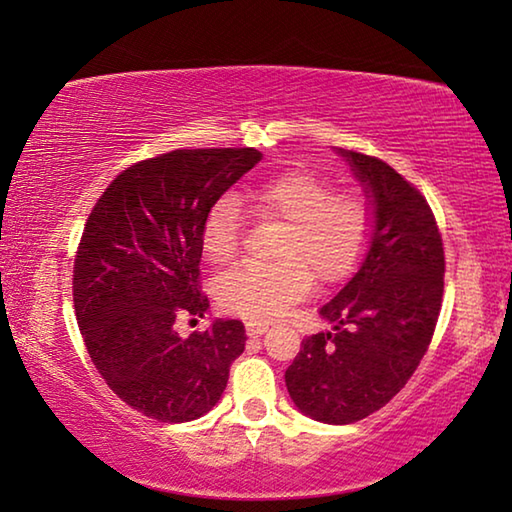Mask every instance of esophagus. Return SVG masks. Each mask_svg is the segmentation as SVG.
<instances>
[{"label":"esophagus","mask_w":512,"mask_h":512,"mask_svg":"<svg viewBox=\"0 0 512 512\" xmlns=\"http://www.w3.org/2000/svg\"><path fill=\"white\" fill-rule=\"evenodd\" d=\"M268 329L266 323H246V334L248 336H262Z\"/></svg>","instance_id":"1"}]
</instances>
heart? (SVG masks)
<instances>
[{
  "mask_svg": "<svg viewBox=\"0 0 512 512\" xmlns=\"http://www.w3.org/2000/svg\"><path fill=\"white\" fill-rule=\"evenodd\" d=\"M250 210L264 221L287 223L275 257L280 262H246L225 271L214 298L230 314L275 320L318 284L348 277L366 250L372 210L354 192H336L327 178L307 169L284 171L246 194ZM241 246V207L221 196L201 223V248L210 264H225Z\"/></svg>",
  "mask_w": 512,
  "mask_h": 512,
  "instance_id": "obj_1",
  "label": "heart"
}]
</instances>
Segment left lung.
<instances>
[{"mask_svg":"<svg viewBox=\"0 0 512 512\" xmlns=\"http://www.w3.org/2000/svg\"><path fill=\"white\" fill-rule=\"evenodd\" d=\"M372 210L359 271L320 307L329 332L307 336L284 372L300 413L350 424L402 391L427 352L443 302L445 253L424 196L372 155L339 149Z\"/></svg>","mask_w":512,"mask_h":512,"instance_id":"left-lung-1","label":"left lung"}]
</instances>
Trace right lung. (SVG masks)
Instances as JSON below:
<instances>
[{
	"mask_svg": "<svg viewBox=\"0 0 512 512\" xmlns=\"http://www.w3.org/2000/svg\"><path fill=\"white\" fill-rule=\"evenodd\" d=\"M262 160L255 149H178L112 180L85 223L74 262V309L94 368L146 418L189 422L221 400L246 348L241 320L178 336L203 318L201 223L214 201Z\"/></svg>",
	"mask_w": 512,
	"mask_h": 512,
	"instance_id": "obj_1",
	"label": "right lung"
}]
</instances>
